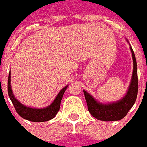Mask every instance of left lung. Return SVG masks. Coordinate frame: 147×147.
Returning a JSON list of instances; mask_svg holds the SVG:
<instances>
[{
    "instance_id": "1",
    "label": "left lung",
    "mask_w": 147,
    "mask_h": 147,
    "mask_svg": "<svg viewBox=\"0 0 147 147\" xmlns=\"http://www.w3.org/2000/svg\"><path fill=\"white\" fill-rule=\"evenodd\" d=\"M133 59V72L131 81L126 95L121 100L112 104H100L87 92L83 91L87 104L88 111L96 119L104 121H118L122 119L131 108L136 100L138 93L137 64L133 50L130 47Z\"/></svg>"
}]
</instances>
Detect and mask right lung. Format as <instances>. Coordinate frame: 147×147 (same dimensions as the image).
I'll list each match as a JSON object with an SVG mask.
<instances>
[{"instance_id": "obj_1", "label": "right lung", "mask_w": 147, "mask_h": 147, "mask_svg": "<svg viewBox=\"0 0 147 147\" xmlns=\"http://www.w3.org/2000/svg\"><path fill=\"white\" fill-rule=\"evenodd\" d=\"M67 87L68 86H66L60 91V93H58V95L57 96L54 102L49 107L41 108V109H36V108L26 107L22 105L19 101L17 100V99H16V97L13 95L12 90L11 88V73L10 72L8 75V79H7V93L17 113L24 119H26L30 121H35V122L47 121L55 117V115H57V113L60 109V104H61L63 95Z\"/></svg>"}]
</instances>
